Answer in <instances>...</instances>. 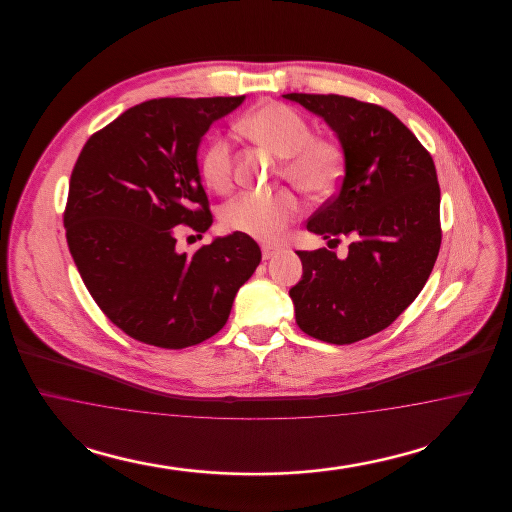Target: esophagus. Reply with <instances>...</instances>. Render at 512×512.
Returning a JSON list of instances; mask_svg holds the SVG:
<instances>
[{
  "mask_svg": "<svg viewBox=\"0 0 512 512\" xmlns=\"http://www.w3.org/2000/svg\"><path fill=\"white\" fill-rule=\"evenodd\" d=\"M280 251H282V247H280V245H263V259L268 261V259H272L274 255H278Z\"/></svg>",
  "mask_w": 512,
  "mask_h": 512,
  "instance_id": "1",
  "label": "esophagus"
}]
</instances>
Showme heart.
<instances>
[{
	"instance_id": "obj_1",
	"label": "heart",
	"mask_w": 512,
	"mask_h": 512,
	"mask_svg": "<svg viewBox=\"0 0 512 512\" xmlns=\"http://www.w3.org/2000/svg\"><path fill=\"white\" fill-rule=\"evenodd\" d=\"M240 126L259 144L284 157L282 176L311 195L330 194L343 176V151L324 136H313L309 121L284 103H265L242 119ZM205 184L215 192H228L234 180V149L226 134H217L199 161ZM301 205L290 190L274 194H244L228 201L220 220L228 230L263 242L280 240L299 217Z\"/></svg>"
}]
</instances>
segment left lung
Instances as JSON below:
<instances>
[{"mask_svg":"<svg viewBox=\"0 0 512 512\" xmlns=\"http://www.w3.org/2000/svg\"><path fill=\"white\" fill-rule=\"evenodd\" d=\"M338 134L345 174L307 228L340 244L297 251L303 276L290 290L297 326L334 345L388 328L424 288L441 245L438 172L428 149L391 111L336 94H286Z\"/></svg>","mask_w":512,"mask_h":512,"instance_id":"8db88e82","label":"left lung"}]
</instances>
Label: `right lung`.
<instances>
[{"label": "right lung", "instance_id": "right-lung-1", "mask_svg": "<svg viewBox=\"0 0 512 512\" xmlns=\"http://www.w3.org/2000/svg\"><path fill=\"white\" fill-rule=\"evenodd\" d=\"M244 99H149L92 134L76 159L67 244L103 315L134 340L163 349L209 340L261 263L242 232L176 251L180 223L197 236L213 224L199 142Z\"/></svg>", "mask_w": 512, "mask_h": 512}]
</instances>
